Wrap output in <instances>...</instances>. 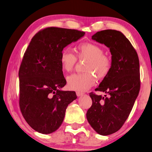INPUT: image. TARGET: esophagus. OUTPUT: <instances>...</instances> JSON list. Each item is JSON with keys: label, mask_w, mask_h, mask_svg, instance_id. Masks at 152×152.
<instances>
[{"label": "esophagus", "mask_w": 152, "mask_h": 152, "mask_svg": "<svg viewBox=\"0 0 152 152\" xmlns=\"http://www.w3.org/2000/svg\"><path fill=\"white\" fill-rule=\"evenodd\" d=\"M83 94H84L82 93V92H76V95H77V96H78V97H79V96H82Z\"/></svg>", "instance_id": "obj_1"}]
</instances>
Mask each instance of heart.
I'll return each instance as SVG.
<instances>
[{"label":"heart","instance_id":"obj_1","mask_svg":"<svg viewBox=\"0 0 152 152\" xmlns=\"http://www.w3.org/2000/svg\"><path fill=\"white\" fill-rule=\"evenodd\" d=\"M77 58L79 60H87L84 68V73L74 74L67 78L68 89L78 92H85L94 84L96 76L102 79L106 77L111 68V62L104 55V50L100 46L92 43L80 44L76 48ZM75 55L65 49L60 55L61 68L66 72L73 70L76 62Z\"/></svg>","mask_w":152,"mask_h":152}]
</instances>
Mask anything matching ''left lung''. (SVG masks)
<instances>
[{
	"label": "left lung",
	"instance_id": "1",
	"mask_svg": "<svg viewBox=\"0 0 152 152\" xmlns=\"http://www.w3.org/2000/svg\"><path fill=\"white\" fill-rule=\"evenodd\" d=\"M92 39L110 48L112 62L110 72L96 89L108 97L91 92L92 105L86 118L98 134L107 136L122 128L138 96L139 58L129 40L118 30H102L94 34Z\"/></svg>",
	"mask_w": 152,
	"mask_h": 152
}]
</instances>
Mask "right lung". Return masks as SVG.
Wrapping results in <instances>:
<instances>
[{
  "label": "right lung",
  "mask_w": 152,
  "mask_h": 152,
  "mask_svg": "<svg viewBox=\"0 0 152 152\" xmlns=\"http://www.w3.org/2000/svg\"><path fill=\"white\" fill-rule=\"evenodd\" d=\"M84 32L49 27L37 33L24 53L19 69V105L28 125L40 134L59 128L69 104L77 98L66 84L60 66L64 48L83 37Z\"/></svg>",
  "instance_id": "add662e5"
}]
</instances>
